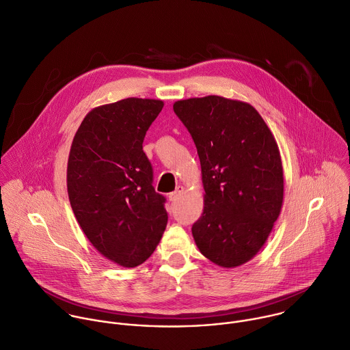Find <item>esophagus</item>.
<instances>
[{
    "label": "esophagus",
    "mask_w": 350,
    "mask_h": 350,
    "mask_svg": "<svg viewBox=\"0 0 350 350\" xmlns=\"http://www.w3.org/2000/svg\"><path fill=\"white\" fill-rule=\"evenodd\" d=\"M184 191H185V189H184V187H177V188H176V191H174V192H172V193L169 195V200H170V202H177V200L183 196Z\"/></svg>",
    "instance_id": "1"
}]
</instances>
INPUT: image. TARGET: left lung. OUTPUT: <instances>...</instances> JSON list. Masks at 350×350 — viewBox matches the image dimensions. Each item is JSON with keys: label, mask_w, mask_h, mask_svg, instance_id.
<instances>
[{"label": "left lung", "mask_w": 350, "mask_h": 350, "mask_svg": "<svg viewBox=\"0 0 350 350\" xmlns=\"http://www.w3.org/2000/svg\"><path fill=\"white\" fill-rule=\"evenodd\" d=\"M173 110L198 150L204 208L193 224L199 251L221 267L251 260L266 243L284 200L277 142L254 106L208 95Z\"/></svg>", "instance_id": "obj_1"}]
</instances>
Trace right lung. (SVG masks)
Wrapping results in <instances>:
<instances>
[{"instance_id":"right-lung-1","label":"right lung","mask_w":350,"mask_h":350,"mask_svg":"<svg viewBox=\"0 0 350 350\" xmlns=\"http://www.w3.org/2000/svg\"><path fill=\"white\" fill-rule=\"evenodd\" d=\"M163 102L126 98L92 109L69 152L70 207L90 243L109 260L136 267L155 251L167 225L165 196L152 187L143 140Z\"/></svg>"}]
</instances>
